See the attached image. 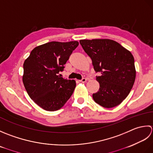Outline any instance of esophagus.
Returning <instances> with one entry per match:
<instances>
[{
    "instance_id": "obj_1",
    "label": "esophagus",
    "mask_w": 153,
    "mask_h": 153,
    "mask_svg": "<svg viewBox=\"0 0 153 153\" xmlns=\"http://www.w3.org/2000/svg\"><path fill=\"white\" fill-rule=\"evenodd\" d=\"M79 82H82V83L86 82V79H85V78H83V79H82V80H79Z\"/></svg>"
}]
</instances>
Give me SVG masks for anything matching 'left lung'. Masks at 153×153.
I'll use <instances>...</instances> for the list:
<instances>
[{
    "label": "left lung",
    "mask_w": 153,
    "mask_h": 153,
    "mask_svg": "<svg viewBox=\"0 0 153 153\" xmlns=\"http://www.w3.org/2000/svg\"><path fill=\"white\" fill-rule=\"evenodd\" d=\"M80 43L89 57L100 84L92 94L95 102L106 108L116 107L129 95L135 82L133 56L119 43L109 39H82Z\"/></svg>",
    "instance_id": "8db88e82"
}]
</instances>
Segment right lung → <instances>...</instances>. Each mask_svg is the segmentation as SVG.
<instances>
[{
	"label": "right lung",
	"mask_w": 153,
	"mask_h": 153,
	"mask_svg": "<svg viewBox=\"0 0 153 153\" xmlns=\"http://www.w3.org/2000/svg\"><path fill=\"white\" fill-rule=\"evenodd\" d=\"M78 45L76 41L48 42L37 46L24 61V87L30 98L43 110H59L73 94L75 80L58 74Z\"/></svg>",
	"instance_id": "right-lung-1"
}]
</instances>
